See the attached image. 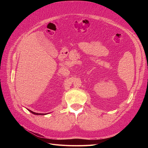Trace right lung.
<instances>
[{"instance_id": "1", "label": "right lung", "mask_w": 148, "mask_h": 148, "mask_svg": "<svg viewBox=\"0 0 148 148\" xmlns=\"http://www.w3.org/2000/svg\"><path fill=\"white\" fill-rule=\"evenodd\" d=\"M28 110H29V112H31L32 113V114H35V115H45V114H39V113H36V112H34L31 111V110H29V109H28Z\"/></svg>"}]
</instances>
